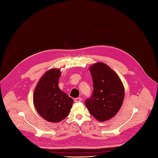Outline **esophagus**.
Wrapping results in <instances>:
<instances>
[{"mask_svg":"<svg viewBox=\"0 0 158 158\" xmlns=\"http://www.w3.org/2000/svg\"><path fill=\"white\" fill-rule=\"evenodd\" d=\"M81 98H75V102H81Z\"/></svg>","mask_w":158,"mask_h":158,"instance_id":"34e87169","label":"esophagus"}]
</instances>
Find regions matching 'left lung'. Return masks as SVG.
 <instances>
[{
  "mask_svg": "<svg viewBox=\"0 0 158 158\" xmlns=\"http://www.w3.org/2000/svg\"><path fill=\"white\" fill-rule=\"evenodd\" d=\"M93 80L91 98L85 101L90 113L99 121L113 118L122 106L125 88L116 73L106 64L98 62L89 68Z\"/></svg>",
  "mask_w": 158,
  "mask_h": 158,
  "instance_id": "1",
  "label": "left lung"
}]
</instances>
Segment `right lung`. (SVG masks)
<instances>
[{"mask_svg":"<svg viewBox=\"0 0 158 158\" xmlns=\"http://www.w3.org/2000/svg\"><path fill=\"white\" fill-rule=\"evenodd\" d=\"M60 69L46 71L35 87L33 104L38 113L45 120L59 123L65 119L72 107L73 99L59 87Z\"/></svg>","mask_w":158,"mask_h":158,"instance_id":"add662e5","label":"right lung"}]
</instances>
